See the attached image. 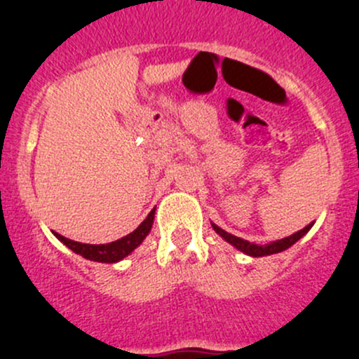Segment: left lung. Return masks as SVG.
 Returning <instances> with one entry per match:
<instances>
[{"mask_svg": "<svg viewBox=\"0 0 359 359\" xmlns=\"http://www.w3.org/2000/svg\"><path fill=\"white\" fill-rule=\"evenodd\" d=\"M212 226H213V229H215L217 234H220V236H222L227 243H231L234 248L240 250V252L247 253V255H252V257H264V255H273V253H280V252H283V250L290 248L293 243H297V241L304 236V234H307V231L313 227V222H311L309 226L304 227V229L297 231V233L292 234V236H287V238H283V240L273 241V243H267V245L250 243V241L243 240V238H238V236H234V234L227 233V231L220 229V227L215 226V224H212Z\"/></svg>", "mask_w": 359, "mask_h": 359, "instance_id": "1", "label": "left lung"}]
</instances>
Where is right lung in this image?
<instances>
[{
	"label": "right lung",
	"instance_id": "right-lung-1",
	"mask_svg": "<svg viewBox=\"0 0 359 359\" xmlns=\"http://www.w3.org/2000/svg\"><path fill=\"white\" fill-rule=\"evenodd\" d=\"M154 210H151L149 215L146 217L142 224L137 227L133 233L126 234L125 238L121 240H116L112 243H106V245H88V243H79V241H72L69 238H64L62 234L53 233L67 248H71L72 252L78 253V255L85 257V259L93 260V262H119L121 259H125L126 255L133 252L140 243L144 241V238L149 234L151 227H153V220H154Z\"/></svg>",
	"mask_w": 359,
	"mask_h": 359
}]
</instances>
